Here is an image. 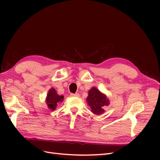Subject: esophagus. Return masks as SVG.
Here are the masks:
<instances>
[{
    "label": "esophagus",
    "mask_w": 160,
    "mask_h": 160,
    "mask_svg": "<svg viewBox=\"0 0 160 160\" xmlns=\"http://www.w3.org/2000/svg\"><path fill=\"white\" fill-rule=\"evenodd\" d=\"M71 96L72 97H79V94L78 93H71Z\"/></svg>",
    "instance_id": "34e87169"
}]
</instances>
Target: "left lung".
<instances>
[{"label": "left lung", "instance_id": "1", "mask_svg": "<svg viewBox=\"0 0 160 160\" xmlns=\"http://www.w3.org/2000/svg\"><path fill=\"white\" fill-rule=\"evenodd\" d=\"M86 100L91 109V112L95 115L102 114L105 111L104 106L109 105V101L106 95L95 88H91L89 91L88 97Z\"/></svg>", "mask_w": 160, "mask_h": 160}]
</instances>
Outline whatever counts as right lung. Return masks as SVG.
Listing matches in <instances>:
<instances>
[{
	"label": "right lung",
	"instance_id": "1",
	"mask_svg": "<svg viewBox=\"0 0 160 160\" xmlns=\"http://www.w3.org/2000/svg\"><path fill=\"white\" fill-rule=\"evenodd\" d=\"M63 98L64 97L62 95L57 94L54 88H51L48 92L46 98V103L47 104L48 108L51 110H55L57 104L59 102H62Z\"/></svg>",
	"mask_w": 160,
	"mask_h": 160
}]
</instances>
